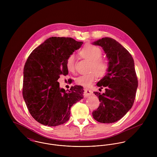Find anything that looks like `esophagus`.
Here are the masks:
<instances>
[{
  "label": "esophagus",
  "instance_id": "34e87169",
  "mask_svg": "<svg viewBox=\"0 0 157 157\" xmlns=\"http://www.w3.org/2000/svg\"><path fill=\"white\" fill-rule=\"evenodd\" d=\"M92 94V91L90 89H85V96H90Z\"/></svg>",
  "mask_w": 157,
  "mask_h": 157
}]
</instances>
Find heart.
<instances>
[{"instance_id":"heart-1","label":"heart","mask_w":157,"mask_h":157,"mask_svg":"<svg viewBox=\"0 0 157 157\" xmlns=\"http://www.w3.org/2000/svg\"><path fill=\"white\" fill-rule=\"evenodd\" d=\"M80 54L82 57L91 61L90 71L92 72L90 74L78 77L75 80V83L78 85L85 87L90 86L97 79L98 76L103 77L107 74L109 63L106 60L101 58L102 51L96 46L87 44L81 49ZM67 68L69 72H74L75 65L74 55L68 57L67 60Z\"/></svg>"}]
</instances>
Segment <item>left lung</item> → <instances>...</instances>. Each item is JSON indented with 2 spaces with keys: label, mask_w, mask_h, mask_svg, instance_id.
<instances>
[{
  "label": "left lung",
  "mask_w": 157,
  "mask_h": 157,
  "mask_svg": "<svg viewBox=\"0 0 157 157\" xmlns=\"http://www.w3.org/2000/svg\"><path fill=\"white\" fill-rule=\"evenodd\" d=\"M92 44L102 47L109 61L107 74L97 83L100 89L105 88V92H94L100 104L92 116L100 123H112L123 117L134 103L138 87L134 61L129 51L112 38L104 37Z\"/></svg>",
  "instance_id": "1"
}]
</instances>
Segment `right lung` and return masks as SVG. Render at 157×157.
Here are the masks:
<instances>
[{
	"instance_id": "1",
	"label": "right lung",
	"mask_w": 157,
	"mask_h": 157,
	"mask_svg": "<svg viewBox=\"0 0 157 157\" xmlns=\"http://www.w3.org/2000/svg\"><path fill=\"white\" fill-rule=\"evenodd\" d=\"M82 44L71 37H52L29 56L23 69V97L39 123L48 126L66 123L71 107L83 98V86L75 85L66 91L57 82L60 75L68 74L67 59Z\"/></svg>"
}]
</instances>
